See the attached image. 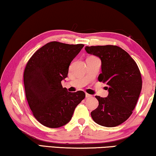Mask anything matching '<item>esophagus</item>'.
Listing matches in <instances>:
<instances>
[{
	"label": "esophagus",
	"mask_w": 156,
	"mask_h": 156,
	"mask_svg": "<svg viewBox=\"0 0 156 156\" xmlns=\"http://www.w3.org/2000/svg\"><path fill=\"white\" fill-rule=\"evenodd\" d=\"M91 97H92V95H90V94H87V93L85 94V98H91Z\"/></svg>",
	"instance_id": "obj_1"
}]
</instances>
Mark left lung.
Returning a JSON list of instances; mask_svg holds the SVG:
<instances>
[{
  "mask_svg": "<svg viewBox=\"0 0 156 156\" xmlns=\"http://www.w3.org/2000/svg\"><path fill=\"white\" fill-rule=\"evenodd\" d=\"M87 54L99 57L102 73L98 80L107 85V98L95 96L99 105L91 112L94 122L106 127L122 124L135 108L142 88L140 71L134 60L117 46L85 47Z\"/></svg>",
  "mask_w": 156,
  "mask_h": 156,
  "instance_id": "left-lung-1",
  "label": "left lung"
}]
</instances>
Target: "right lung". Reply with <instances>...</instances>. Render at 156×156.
Segmentation results:
<instances>
[{
  "label": "right lung",
  "mask_w": 156,
  "mask_h": 156,
  "mask_svg": "<svg viewBox=\"0 0 156 156\" xmlns=\"http://www.w3.org/2000/svg\"><path fill=\"white\" fill-rule=\"evenodd\" d=\"M83 47L51 41L37 50L26 65V98L34 117L44 126L58 128L66 124L85 98L83 91L71 93L61 85L70 63Z\"/></svg>",
  "instance_id": "right-lung-1"
}]
</instances>
